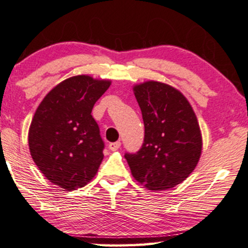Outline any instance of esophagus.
Here are the masks:
<instances>
[{"label": "esophagus", "instance_id": "1", "mask_svg": "<svg viewBox=\"0 0 248 248\" xmlns=\"http://www.w3.org/2000/svg\"><path fill=\"white\" fill-rule=\"evenodd\" d=\"M120 146H121V142L120 141H114V142H110L109 148L112 152H114V151H118V149L120 148Z\"/></svg>", "mask_w": 248, "mask_h": 248}]
</instances>
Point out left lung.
Returning a JSON list of instances; mask_svg holds the SVG:
<instances>
[{
    "label": "left lung",
    "instance_id": "8db88e82",
    "mask_svg": "<svg viewBox=\"0 0 248 248\" xmlns=\"http://www.w3.org/2000/svg\"><path fill=\"white\" fill-rule=\"evenodd\" d=\"M145 125L141 148L124 157L132 176L148 190L163 191L182 183L197 166L202 137L195 113L180 91L148 81L134 86Z\"/></svg>",
    "mask_w": 248,
    "mask_h": 248
}]
</instances>
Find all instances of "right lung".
Wrapping results in <instances>:
<instances>
[{"label":"right lung","instance_id":"1","mask_svg":"<svg viewBox=\"0 0 248 248\" xmlns=\"http://www.w3.org/2000/svg\"><path fill=\"white\" fill-rule=\"evenodd\" d=\"M110 84L73 76L56 85L34 113L28 136L31 157L47 180L62 189L83 187L99 170L104 142L91 112Z\"/></svg>","mask_w":248,"mask_h":248}]
</instances>
